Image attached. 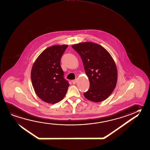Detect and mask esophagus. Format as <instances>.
Wrapping results in <instances>:
<instances>
[{"label":"esophagus","instance_id":"34e87169","mask_svg":"<svg viewBox=\"0 0 150 150\" xmlns=\"http://www.w3.org/2000/svg\"><path fill=\"white\" fill-rule=\"evenodd\" d=\"M77 79H76L73 80V81H72V83H73V84H75L76 83H77Z\"/></svg>","mask_w":150,"mask_h":150}]
</instances>
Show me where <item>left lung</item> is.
<instances>
[{"instance_id":"1","label":"left lung","mask_w":150,"mask_h":150,"mask_svg":"<svg viewBox=\"0 0 150 150\" xmlns=\"http://www.w3.org/2000/svg\"><path fill=\"white\" fill-rule=\"evenodd\" d=\"M72 47L81 56L90 86L85 97L100 102L110 96L115 88L117 71L115 63L108 50L94 42L74 44Z\"/></svg>"}]
</instances>
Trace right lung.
Instances as JSON below:
<instances>
[{
  "instance_id": "obj_1",
  "label": "right lung",
  "mask_w": 150,
  "mask_h": 150,
  "mask_svg": "<svg viewBox=\"0 0 150 150\" xmlns=\"http://www.w3.org/2000/svg\"><path fill=\"white\" fill-rule=\"evenodd\" d=\"M68 46L53 45L38 56L32 66L31 80L35 92L44 102L55 104L65 97L69 86L64 78L60 62Z\"/></svg>"
}]
</instances>
